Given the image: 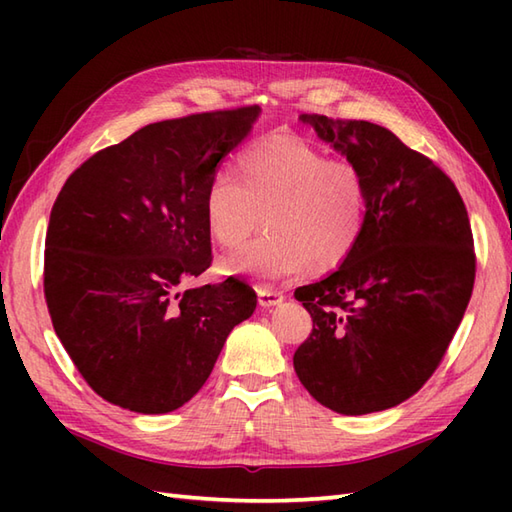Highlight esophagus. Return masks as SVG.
<instances>
[{
	"label": "esophagus",
	"mask_w": 512,
	"mask_h": 512,
	"mask_svg": "<svg viewBox=\"0 0 512 512\" xmlns=\"http://www.w3.org/2000/svg\"><path fill=\"white\" fill-rule=\"evenodd\" d=\"M257 297H259V306H262V308H273V306H277V303L284 301V292L262 286V288L257 290Z\"/></svg>",
	"instance_id": "obj_1"
}]
</instances>
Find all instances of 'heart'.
Returning a JSON list of instances; mask_svg holds the SVG:
<instances>
[{"mask_svg":"<svg viewBox=\"0 0 512 512\" xmlns=\"http://www.w3.org/2000/svg\"><path fill=\"white\" fill-rule=\"evenodd\" d=\"M369 189L363 169L299 136L255 140L235 158V178L220 173L204 195V215L217 244L235 248L266 215L268 235L222 259L228 275L279 284L339 268L367 226Z\"/></svg>","mask_w":512,"mask_h":512,"instance_id":"heart-1","label":"heart"}]
</instances>
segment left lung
Listing matches in <instances>:
<instances>
[{
  "instance_id": "obj_1",
  "label": "left lung",
  "mask_w": 512,
  "mask_h": 512,
  "mask_svg": "<svg viewBox=\"0 0 512 512\" xmlns=\"http://www.w3.org/2000/svg\"><path fill=\"white\" fill-rule=\"evenodd\" d=\"M299 118L363 169L369 213L339 270L295 290L312 317L295 372L314 400L343 416L396 407L436 372L469 306V213L447 173L389 129Z\"/></svg>"
}]
</instances>
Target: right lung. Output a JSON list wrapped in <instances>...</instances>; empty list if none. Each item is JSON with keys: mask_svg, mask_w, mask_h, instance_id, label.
Here are the masks:
<instances>
[{"mask_svg": "<svg viewBox=\"0 0 512 512\" xmlns=\"http://www.w3.org/2000/svg\"><path fill=\"white\" fill-rule=\"evenodd\" d=\"M259 107L151 123L65 180L46 233L43 292L72 363L96 394L136 413L189 402L237 323L244 281L180 290L211 266L204 195Z\"/></svg>", "mask_w": 512, "mask_h": 512, "instance_id": "obj_1", "label": "right lung"}]
</instances>
